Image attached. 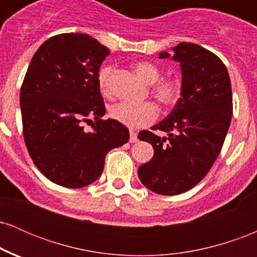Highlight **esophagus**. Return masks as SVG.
Instances as JSON below:
<instances>
[{"label":"esophagus","mask_w":257,"mask_h":257,"mask_svg":"<svg viewBox=\"0 0 257 257\" xmlns=\"http://www.w3.org/2000/svg\"><path fill=\"white\" fill-rule=\"evenodd\" d=\"M129 134H131V139H129V141H131V143H137V141H138V134H137V133H135L134 131H131V132H129Z\"/></svg>","instance_id":"esophagus-1"}]
</instances>
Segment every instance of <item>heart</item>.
I'll use <instances>...</instances> for the list:
<instances>
[{"mask_svg": "<svg viewBox=\"0 0 257 257\" xmlns=\"http://www.w3.org/2000/svg\"><path fill=\"white\" fill-rule=\"evenodd\" d=\"M134 70L138 77L146 84L152 85V94L164 106L174 105L178 101L181 91V84L176 78L161 77V71L156 65L149 61H139L134 64ZM113 67L105 65L98 73V83L104 95H111V76ZM110 116L117 122L131 128H140L147 125L157 118L158 108L153 102H132L120 101L110 108Z\"/></svg>", "mask_w": 257, "mask_h": 257, "instance_id": "obj_1", "label": "heart"}]
</instances>
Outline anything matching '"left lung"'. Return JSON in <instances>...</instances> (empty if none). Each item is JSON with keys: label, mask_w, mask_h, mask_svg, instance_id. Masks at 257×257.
<instances>
[{"label": "left lung", "mask_w": 257, "mask_h": 257, "mask_svg": "<svg viewBox=\"0 0 257 257\" xmlns=\"http://www.w3.org/2000/svg\"><path fill=\"white\" fill-rule=\"evenodd\" d=\"M173 52L172 59L181 67V98L166 118L152 126L168 137L147 131L138 137L155 151L149 163L139 167V179L164 196L191 190L208 174L220 155L233 113L231 81L221 59L194 43L181 42ZM169 57L159 53L161 59Z\"/></svg>", "instance_id": "8db88e82"}]
</instances>
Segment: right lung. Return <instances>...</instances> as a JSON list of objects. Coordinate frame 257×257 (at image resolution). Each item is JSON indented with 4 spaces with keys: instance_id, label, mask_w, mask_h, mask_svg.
Instances as JSON below:
<instances>
[{
    "instance_id": "1",
    "label": "right lung",
    "mask_w": 257,
    "mask_h": 257,
    "mask_svg": "<svg viewBox=\"0 0 257 257\" xmlns=\"http://www.w3.org/2000/svg\"><path fill=\"white\" fill-rule=\"evenodd\" d=\"M107 47L84 34L47 40L32 57L22 90L23 132L35 166L54 184L90 185L101 175L110 150L124 145L129 131L101 119L106 108L98 73ZM96 119L85 132L83 122Z\"/></svg>"
}]
</instances>
